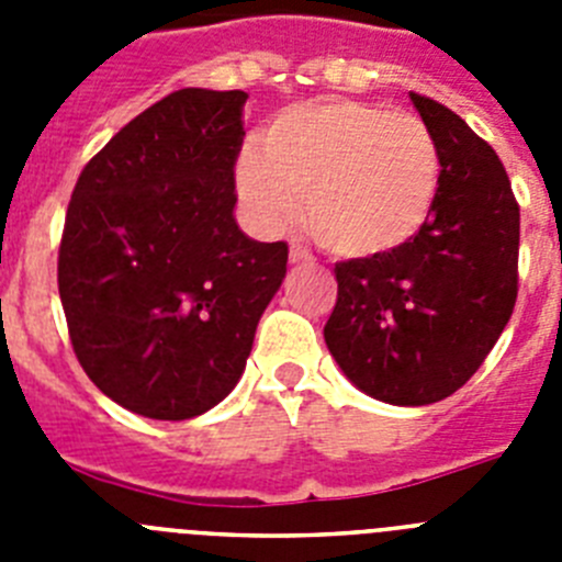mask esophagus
Listing matches in <instances>:
<instances>
[{"label":"esophagus","mask_w":562,"mask_h":562,"mask_svg":"<svg viewBox=\"0 0 562 562\" xmlns=\"http://www.w3.org/2000/svg\"><path fill=\"white\" fill-rule=\"evenodd\" d=\"M290 261H292V265H310L312 252L304 250V247L292 241V245H290Z\"/></svg>","instance_id":"obj_1"}]
</instances>
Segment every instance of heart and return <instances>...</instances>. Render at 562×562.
<instances>
[{
    "instance_id": "obj_1",
    "label": "heart",
    "mask_w": 562,
    "mask_h": 562,
    "mask_svg": "<svg viewBox=\"0 0 562 562\" xmlns=\"http://www.w3.org/2000/svg\"><path fill=\"white\" fill-rule=\"evenodd\" d=\"M441 160L422 117L357 101L284 109L241 154L238 196L265 231H278L304 196L306 227L346 258L405 247L428 225Z\"/></svg>"
}]
</instances>
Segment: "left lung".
Masks as SVG:
<instances>
[{"mask_svg":"<svg viewBox=\"0 0 562 562\" xmlns=\"http://www.w3.org/2000/svg\"><path fill=\"white\" fill-rule=\"evenodd\" d=\"M439 146L434 213L408 245L335 267L326 346L362 394L430 405L479 371L518 297L520 211L498 154L448 106L411 92Z\"/></svg>","mask_w":562,"mask_h":562,"instance_id":"8db88e82","label":"left lung"}]
</instances>
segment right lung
I'll return each instance as SVG.
<instances>
[{
	"label": "right lung",
	"instance_id": "add662e5",
	"mask_svg": "<svg viewBox=\"0 0 562 562\" xmlns=\"http://www.w3.org/2000/svg\"><path fill=\"white\" fill-rule=\"evenodd\" d=\"M245 103L241 89L171 92L89 160L69 200V340L132 414L182 422L220 405L286 276L284 241H256L233 216Z\"/></svg>",
	"mask_w": 562,
	"mask_h": 562
}]
</instances>
